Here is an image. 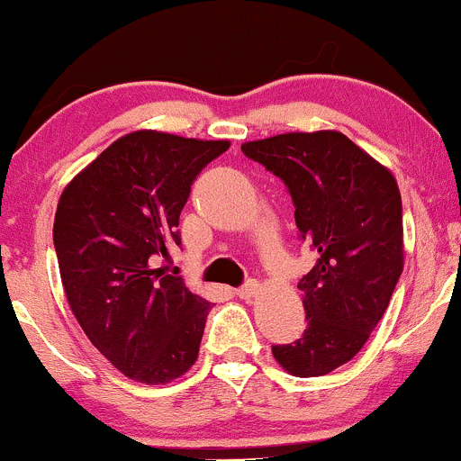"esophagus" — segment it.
<instances>
[{"label": "esophagus", "mask_w": 461, "mask_h": 461, "mask_svg": "<svg viewBox=\"0 0 461 461\" xmlns=\"http://www.w3.org/2000/svg\"><path fill=\"white\" fill-rule=\"evenodd\" d=\"M258 293H260V284H258V282H247L245 285H240V288L236 290V297L249 301V299L256 297Z\"/></svg>", "instance_id": "esophagus-1"}]
</instances>
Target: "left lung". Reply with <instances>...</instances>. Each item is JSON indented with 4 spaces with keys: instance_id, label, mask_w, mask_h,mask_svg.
I'll return each mask as SVG.
<instances>
[{
    "instance_id": "8db88e82",
    "label": "left lung",
    "mask_w": 461,
    "mask_h": 461,
    "mask_svg": "<svg viewBox=\"0 0 461 461\" xmlns=\"http://www.w3.org/2000/svg\"><path fill=\"white\" fill-rule=\"evenodd\" d=\"M242 151L284 179L301 236L319 253L299 282L308 327L273 357L294 377H321L357 356L403 271L399 184L336 130L288 131Z\"/></svg>"
}]
</instances>
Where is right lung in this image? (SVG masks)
<instances>
[{
	"label": "right lung",
	"mask_w": 461,
	"mask_h": 461,
	"mask_svg": "<svg viewBox=\"0 0 461 461\" xmlns=\"http://www.w3.org/2000/svg\"><path fill=\"white\" fill-rule=\"evenodd\" d=\"M227 149L230 140L130 131L58 201L54 247L68 308L93 347L139 384L164 385L197 362L210 301L156 264L182 245L190 186Z\"/></svg>",
	"instance_id": "add662e5"
}]
</instances>
